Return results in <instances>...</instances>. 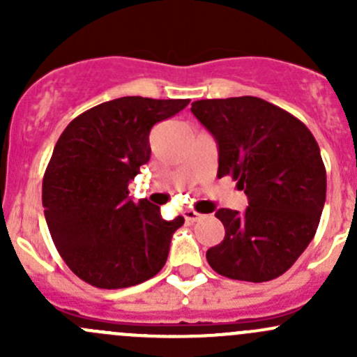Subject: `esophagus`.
<instances>
[{
  "label": "esophagus",
  "mask_w": 357,
  "mask_h": 357,
  "mask_svg": "<svg viewBox=\"0 0 357 357\" xmlns=\"http://www.w3.org/2000/svg\"><path fill=\"white\" fill-rule=\"evenodd\" d=\"M183 215H185L186 221H190V222H195V221H199V219H202V214H199L197 211H193V208H186V211L183 212Z\"/></svg>",
  "instance_id": "1"
}]
</instances>
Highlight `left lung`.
Masks as SVG:
<instances>
[{
	"mask_svg": "<svg viewBox=\"0 0 357 357\" xmlns=\"http://www.w3.org/2000/svg\"><path fill=\"white\" fill-rule=\"evenodd\" d=\"M192 112L218 143V178L231 176L245 212L219 208L225 238L207 250L219 275L262 283L278 278L307 248L326 199L314 136L297 117L255 96L199 100Z\"/></svg>",
	"mask_w": 357,
	"mask_h": 357,
	"instance_id": "8db88e82",
	"label": "left lung"
}]
</instances>
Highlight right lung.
I'll use <instances>...</instances> for the list:
<instances>
[{
	"label": "right lung",
	"mask_w": 357,
	"mask_h": 357,
	"mask_svg": "<svg viewBox=\"0 0 357 357\" xmlns=\"http://www.w3.org/2000/svg\"><path fill=\"white\" fill-rule=\"evenodd\" d=\"M190 100L122 96L75 117L56 142L43 178L50 233L74 275L96 289H126L155 276L185 219L165 221L128 185L150 160V129Z\"/></svg>",
	"instance_id": "1"
}]
</instances>
